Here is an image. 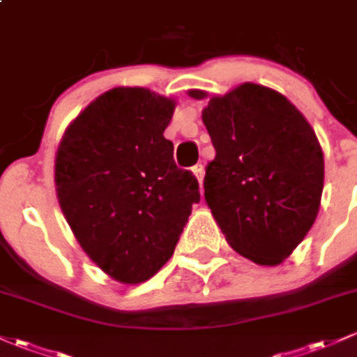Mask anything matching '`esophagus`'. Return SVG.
<instances>
[{
  "label": "esophagus",
  "instance_id": "34e87169",
  "mask_svg": "<svg viewBox=\"0 0 357 357\" xmlns=\"http://www.w3.org/2000/svg\"><path fill=\"white\" fill-rule=\"evenodd\" d=\"M192 174L195 175V178H197V182L201 183V187H202V177H204V167H202V165H195V167L192 168Z\"/></svg>",
  "mask_w": 357,
  "mask_h": 357
}]
</instances>
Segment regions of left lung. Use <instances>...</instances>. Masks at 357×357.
I'll return each instance as SVG.
<instances>
[{
    "label": "left lung",
    "instance_id": "1",
    "mask_svg": "<svg viewBox=\"0 0 357 357\" xmlns=\"http://www.w3.org/2000/svg\"><path fill=\"white\" fill-rule=\"evenodd\" d=\"M195 100L208 98L189 90ZM216 156L204 199L229 247L259 266H279L317 220L324 151L310 122L284 95L241 83L202 110Z\"/></svg>",
    "mask_w": 357,
    "mask_h": 357
}]
</instances>
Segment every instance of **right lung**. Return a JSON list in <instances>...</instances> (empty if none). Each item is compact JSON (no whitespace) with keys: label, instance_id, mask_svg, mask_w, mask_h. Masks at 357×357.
<instances>
[{"label":"right lung","instance_id":"obj_1","mask_svg":"<svg viewBox=\"0 0 357 357\" xmlns=\"http://www.w3.org/2000/svg\"><path fill=\"white\" fill-rule=\"evenodd\" d=\"M175 105L148 88H112L88 103L57 146L61 211L83 252L122 284L162 269L201 199L163 136Z\"/></svg>","mask_w":357,"mask_h":357}]
</instances>
